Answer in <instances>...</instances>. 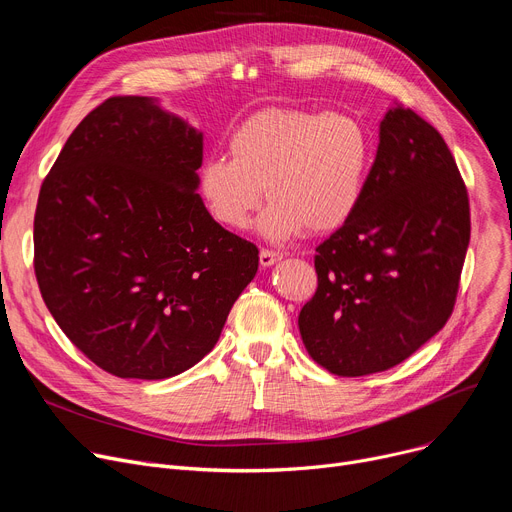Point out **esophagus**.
Returning a JSON list of instances; mask_svg holds the SVG:
<instances>
[{
  "label": "esophagus",
  "mask_w": 512,
  "mask_h": 512,
  "mask_svg": "<svg viewBox=\"0 0 512 512\" xmlns=\"http://www.w3.org/2000/svg\"><path fill=\"white\" fill-rule=\"evenodd\" d=\"M282 259V253L280 251H270V249H261L259 251V263L263 265V267H270V265H274L276 261H280Z\"/></svg>",
  "instance_id": "1"
}]
</instances>
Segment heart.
<instances>
[{
	"instance_id": "heart-1",
	"label": "heart",
	"mask_w": 512,
	"mask_h": 512,
	"mask_svg": "<svg viewBox=\"0 0 512 512\" xmlns=\"http://www.w3.org/2000/svg\"><path fill=\"white\" fill-rule=\"evenodd\" d=\"M228 151L230 159L215 155L199 168V195L211 218L245 230L265 188L272 203L259 230L286 240L305 228L332 232L353 218L365 193L371 137L353 116L267 107L230 134Z\"/></svg>"
}]
</instances>
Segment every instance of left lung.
Masks as SVG:
<instances>
[{"instance_id":"8db88e82","label":"left lung","mask_w":512,"mask_h":512,"mask_svg":"<svg viewBox=\"0 0 512 512\" xmlns=\"http://www.w3.org/2000/svg\"><path fill=\"white\" fill-rule=\"evenodd\" d=\"M469 197L442 134L394 105L353 218L315 249L299 330L342 378L409 359L448 321L469 247Z\"/></svg>"}]
</instances>
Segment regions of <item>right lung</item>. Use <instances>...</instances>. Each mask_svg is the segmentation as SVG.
<instances>
[{"mask_svg": "<svg viewBox=\"0 0 512 512\" xmlns=\"http://www.w3.org/2000/svg\"><path fill=\"white\" fill-rule=\"evenodd\" d=\"M203 132L151 97H110L45 176L35 274L62 332L103 371L166 380L218 342L259 251L197 193Z\"/></svg>", "mask_w": 512, "mask_h": 512, "instance_id": "obj_1", "label": "right lung"}]
</instances>
